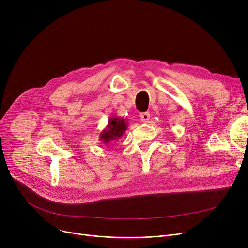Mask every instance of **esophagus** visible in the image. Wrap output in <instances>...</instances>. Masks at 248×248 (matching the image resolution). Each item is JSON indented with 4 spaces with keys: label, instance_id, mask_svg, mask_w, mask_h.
Instances as JSON below:
<instances>
[{
    "label": "esophagus",
    "instance_id": "obj_1",
    "mask_svg": "<svg viewBox=\"0 0 248 248\" xmlns=\"http://www.w3.org/2000/svg\"><path fill=\"white\" fill-rule=\"evenodd\" d=\"M140 121L142 123H148L150 120V113L149 112H141L140 114Z\"/></svg>",
    "mask_w": 248,
    "mask_h": 248
}]
</instances>
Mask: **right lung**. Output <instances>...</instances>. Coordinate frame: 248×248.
<instances>
[{"mask_svg": "<svg viewBox=\"0 0 248 248\" xmlns=\"http://www.w3.org/2000/svg\"><path fill=\"white\" fill-rule=\"evenodd\" d=\"M127 128V122L123 117L111 116L108 119V124L103 128V131L99 135V140L103 144H109L112 140L122 138Z\"/></svg>", "mask_w": 248, "mask_h": 248, "instance_id": "obj_1", "label": "right lung"}]
</instances>
